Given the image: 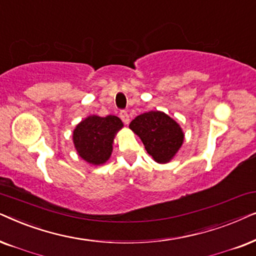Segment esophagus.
Listing matches in <instances>:
<instances>
[{
  "mask_svg": "<svg viewBox=\"0 0 256 256\" xmlns=\"http://www.w3.org/2000/svg\"><path fill=\"white\" fill-rule=\"evenodd\" d=\"M119 117H120L122 122H124V124H128V122H130V117H128V112H126V111H120V114H119Z\"/></svg>",
  "mask_w": 256,
  "mask_h": 256,
  "instance_id": "obj_1",
  "label": "esophagus"
}]
</instances>
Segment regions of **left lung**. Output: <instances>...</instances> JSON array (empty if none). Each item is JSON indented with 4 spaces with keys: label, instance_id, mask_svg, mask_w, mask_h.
Returning <instances> with one entry per match:
<instances>
[{
    "label": "left lung",
    "instance_id": "1",
    "mask_svg": "<svg viewBox=\"0 0 256 256\" xmlns=\"http://www.w3.org/2000/svg\"><path fill=\"white\" fill-rule=\"evenodd\" d=\"M130 128L142 139L148 154L159 164L168 162L184 142L180 125L162 111L137 116L130 122Z\"/></svg>",
    "mask_w": 256,
    "mask_h": 256
}]
</instances>
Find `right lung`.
Here are the masks:
<instances>
[{
  "instance_id": "1",
  "label": "right lung",
  "mask_w": 256,
  "mask_h": 256,
  "mask_svg": "<svg viewBox=\"0 0 256 256\" xmlns=\"http://www.w3.org/2000/svg\"><path fill=\"white\" fill-rule=\"evenodd\" d=\"M122 126L116 116H88L74 130L72 139L78 156L92 165L106 162L111 156L114 136Z\"/></svg>"
}]
</instances>
